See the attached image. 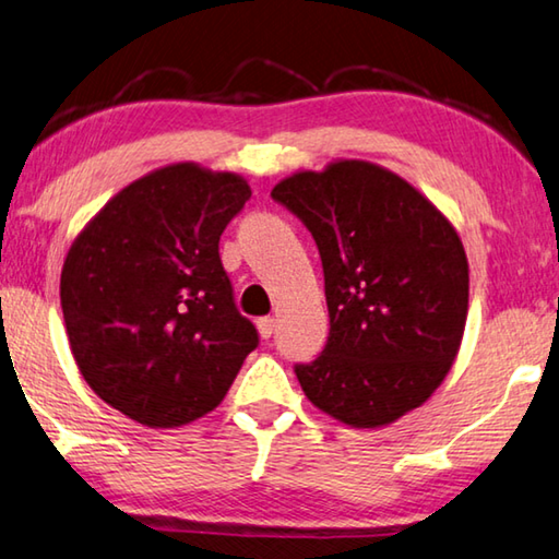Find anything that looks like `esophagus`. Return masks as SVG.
Masks as SVG:
<instances>
[{"label":"esophagus","instance_id":"1","mask_svg":"<svg viewBox=\"0 0 559 559\" xmlns=\"http://www.w3.org/2000/svg\"><path fill=\"white\" fill-rule=\"evenodd\" d=\"M273 328H276V320H273V318H259V320H257V330H259V334H261L263 340L271 337Z\"/></svg>","mask_w":559,"mask_h":559}]
</instances>
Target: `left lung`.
Wrapping results in <instances>:
<instances>
[{
  "instance_id": "left-lung-1",
  "label": "left lung",
  "mask_w": 559,
  "mask_h": 559,
  "mask_svg": "<svg viewBox=\"0 0 559 559\" xmlns=\"http://www.w3.org/2000/svg\"><path fill=\"white\" fill-rule=\"evenodd\" d=\"M271 198L318 245L330 310L322 354L298 364L308 401L349 428H383L430 399L460 352L469 263L452 222L393 170L340 158Z\"/></svg>"
}]
</instances>
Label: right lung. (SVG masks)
<instances>
[{"label":"right lung","instance_id":"right-lung-1","mask_svg":"<svg viewBox=\"0 0 559 559\" xmlns=\"http://www.w3.org/2000/svg\"><path fill=\"white\" fill-rule=\"evenodd\" d=\"M251 198L227 170L170 164L119 190L70 247L60 308L99 399L148 428L215 411L259 332L235 306L219 237Z\"/></svg>","mask_w":559,"mask_h":559}]
</instances>
